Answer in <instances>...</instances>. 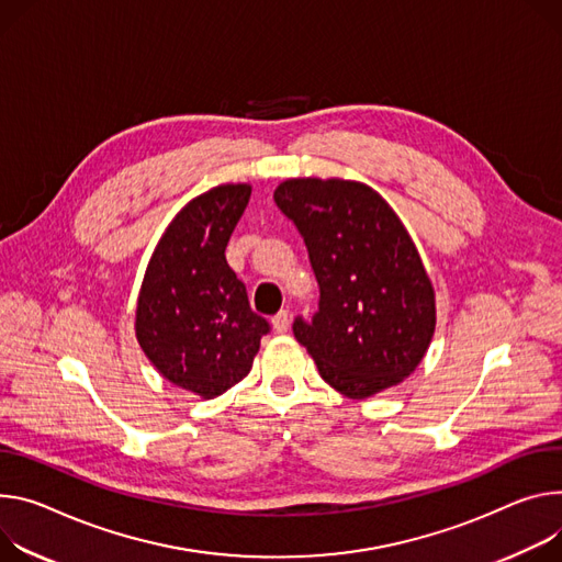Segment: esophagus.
Returning <instances> with one entry per match:
<instances>
[{"instance_id":"1","label":"esophagus","mask_w":562,"mask_h":562,"mask_svg":"<svg viewBox=\"0 0 562 562\" xmlns=\"http://www.w3.org/2000/svg\"><path fill=\"white\" fill-rule=\"evenodd\" d=\"M289 323H291V314H289L286 310H282L280 314H276V316L271 318V325H273V329H276L278 334H284V331L289 329Z\"/></svg>"}]
</instances>
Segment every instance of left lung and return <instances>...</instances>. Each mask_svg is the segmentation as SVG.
I'll list each match as a JSON object with an SVG mask.
<instances>
[{
    "mask_svg": "<svg viewBox=\"0 0 562 562\" xmlns=\"http://www.w3.org/2000/svg\"><path fill=\"white\" fill-rule=\"evenodd\" d=\"M273 199L321 286L312 323L293 321L321 376L349 398L411 376L435 334V289L387 201L359 181L314 177L282 181Z\"/></svg>",
    "mask_w": 562,
    "mask_h": 562,
    "instance_id": "8db88e82",
    "label": "left lung"
}]
</instances>
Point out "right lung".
Masks as SVG:
<instances>
[{"instance_id": "right-lung-1", "label": "right lung", "mask_w": 562, "mask_h": 562, "mask_svg": "<svg viewBox=\"0 0 562 562\" xmlns=\"http://www.w3.org/2000/svg\"><path fill=\"white\" fill-rule=\"evenodd\" d=\"M248 199V183H226L186 203L151 252L136 302L149 363L201 398L239 383L271 329L224 255Z\"/></svg>"}]
</instances>
